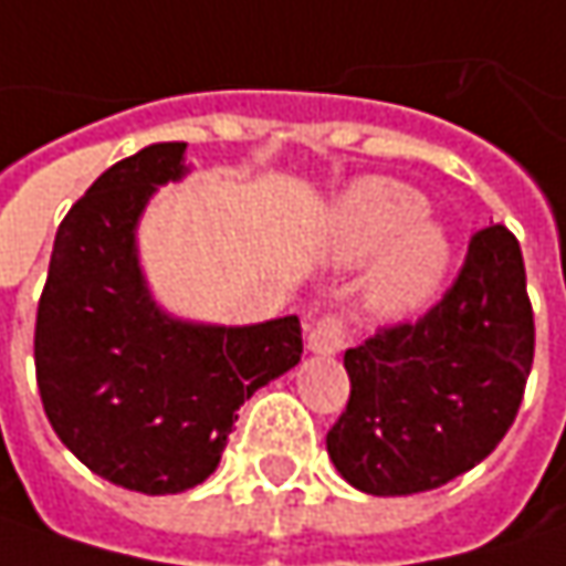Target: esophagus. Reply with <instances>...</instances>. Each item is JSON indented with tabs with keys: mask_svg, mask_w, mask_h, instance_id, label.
<instances>
[{
	"mask_svg": "<svg viewBox=\"0 0 566 566\" xmlns=\"http://www.w3.org/2000/svg\"><path fill=\"white\" fill-rule=\"evenodd\" d=\"M346 336H349V333H346L343 316H323L319 323L311 326V333H307V349L314 352V355H336V352L346 349Z\"/></svg>",
	"mask_w": 566,
	"mask_h": 566,
	"instance_id": "34e87169",
	"label": "esophagus"
}]
</instances>
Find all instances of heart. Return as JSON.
I'll return each instance as SVG.
<instances>
[{"instance_id":"obj_1","label":"heart","mask_w":566,"mask_h":566,"mask_svg":"<svg viewBox=\"0 0 566 566\" xmlns=\"http://www.w3.org/2000/svg\"><path fill=\"white\" fill-rule=\"evenodd\" d=\"M429 201L394 179H361L336 201L326 250L336 265H361L379 255L365 279L368 314L397 323L419 316L449 282L454 240Z\"/></svg>"}]
</instances>
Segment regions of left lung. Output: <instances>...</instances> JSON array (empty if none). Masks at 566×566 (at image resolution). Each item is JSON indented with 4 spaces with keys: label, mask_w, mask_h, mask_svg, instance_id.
I'll return each mask as SVG.
<instances>
[{
    "label": "left lung",
    "mask_w": 566,
    "mask_h": 566,
    "mask_svg": "<svg viewBox=\"0 0 566 566\" xmlns=\"http://www.w3.org/2000/svg\"><path fill=\"white\" fill-rule=\"evenodd\" d=\"M535 355L525 262L506 227H486L449 294L419 323L346 352L352 394L326 451L371 496L436 490L481 464L513 426Z\"/></svg>",
    "instance_id": "1"
}]
</instances>
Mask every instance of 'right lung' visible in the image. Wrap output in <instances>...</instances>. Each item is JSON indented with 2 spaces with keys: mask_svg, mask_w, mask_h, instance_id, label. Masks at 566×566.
<instances>
[{
  "mask_svg": "<svg viewBox=\"0 0 566 566\" xmlns=\"http://www.w3.org/2000/svg\"><path fill=\"white\" fill-rule=\"evenodd\" d=\"M188 144H150L102 172L63 217L38 304L44 413L85 468L147 496L182 493L220 464L237 410L301 361V319L198 323L156 304L137 227Z\"/></svg>",
  "mask_w": 566,
  "mask_h": 566,
  "instance_id": "1",
  "label": "right lung"
}]
</instances>
